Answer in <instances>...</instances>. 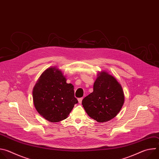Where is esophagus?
Segmentation results:
<instances>
[{
	"instance_id": "esophagus-1",
	"label": "esophagus",
	"mask_w": 159,
	"mask_h": 159,
	"mask_svg": "<svg viewBox=\"0 0 159 159\" xmlns=\"http://www.w3.org/2000/svg\"><path fill=\"white\" fill-rule=\"evenodd\" d=\"M82 99H83V98H79V99H78V101H79V102L80 104H81V103H82Z\"/></svg>"
}]
</instances>
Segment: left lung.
I'll list each match as a JSON object with an SVG mask.
<instances>
[{
    "instance_id": "1",
    "label": "left lung",
    "mask_w": 159,
    "mask_h": 159,
    "mask_svg": "<svg viewBox=\"0 0 159 159\" xmlns=\"http://www.w3.org/2000/svg\"><path fill=\"white\" fill-rule=\"evenodd\" d=\"M125 101L121 84L106 71L98 74L93 92L84 98L82 104L87 115L99 123L114 118Z\"/></svg>"
}]
</instances>
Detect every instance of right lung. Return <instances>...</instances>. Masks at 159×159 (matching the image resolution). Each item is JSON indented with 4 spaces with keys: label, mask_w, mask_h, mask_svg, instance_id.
<instances>
[{
    "label": "right lung",
    "mask_w": 159,
    "mask_h": 159,
    "mask_svg": "<svg viewBox=\"0 0 159 159\" xmlns=\"http://www.w3.org/2000/svg\"><path fill=\"white\" fill-rule=\"evenodd\" d=\"M66 80L61 70L50 67L41 75L33 89L36 111L50 122L66 119L78 102L74 96V85Z\"/></svg>",
    "instance_id": "obj_1"
}]
</instances>
